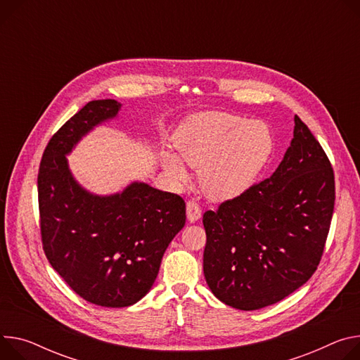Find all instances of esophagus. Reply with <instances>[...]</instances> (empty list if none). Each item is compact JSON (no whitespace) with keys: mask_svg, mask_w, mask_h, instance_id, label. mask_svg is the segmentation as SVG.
<instances>
[{"mask_svg":"<svg viewBox=\"0 0 360 360\" xmlns=\"http://www.w3.org/2000/svg\"><path fill=\"white\" fill-rule=\"evenodd\" d=\"M201 215H202V211H201V207L197 201L192 200V201L186 202V217L191 222L198 221L201 218Z\"/></svg>","mask_w":360,"mask_h":360,"instance_id":"esophagus-1","label":"esophagus"}]
</instances>
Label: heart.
<instances>
[{"label":"heart","instance_id":"1","mask_svg":"<svg viewBox=\"0 0 360 360\" xmlns=\"http://www.w3.org/2000/svg\"><path fill=\"white\" fill-rule=\"evenodd\" d=\"M176 150L189 167L201 169L204 191L215 200H230L245 192L264 168L273 138L266 123L225 112H204L188 119L176 136ZM176 156L165 167L176 179L186 172Z\"/></svg>","mask_w":360,"mask_h":360}]
</instances>
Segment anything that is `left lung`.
Segmentation results:
<instances>
[{"label":"left lung","instance_id":"1","mask_svg":"<svg viewBox=\"0 0 360 360\" xmlns=\"http://www.w3.org/2000/svg\"><path fill=\"white\" fill-rule=\"evenodd\" d=\"M332 163L299 116L276 172L202 217L204 274L238 310L274 304L317 270L335 210Z\"/></svg>","mask_w":360,"mask_h":360}]
</instances>
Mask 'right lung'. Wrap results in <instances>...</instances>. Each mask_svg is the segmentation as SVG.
<instances>
[{
	"label": "right lung",
	"mask_w": 360,
	"mask_h": 360,
	"mask_svg": "<svg viewBox=\"0 0 360 360\" xmlns=\"http://www.w3.org/2000/svg\"><path fill=\"white\" fill-rule=\"evenodd\" d=\"M113 99L91 101L49 141L39 169L44 254L86 302L126 307L139 302L158 276L163 252L182 230L185 201L143 182L99 197L72 176L66 155L90 130L117 115Z\"/></svg>",
	"instance_id": "right-lung-1"
}]
</instances>
